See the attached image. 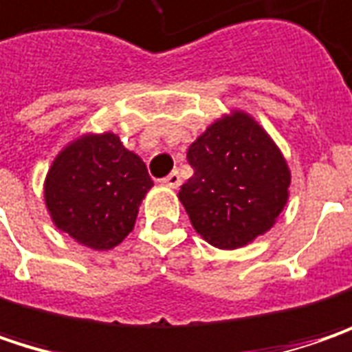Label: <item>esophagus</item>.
I'll return each mask as SVG.
<instances>
[{
    "label": "esophagus",
    "mask_w": 352,
    "mask_h": 352,
    "mask_svg": "<svg viewBox=\"0 0 352 352\" xmlns=\"http://www.w3.org/2000/svg\"><path fill=\"white\" fill-rule=\"evenodd\" d=\"M163 185H167L169 189H177L179 185H181V175H179V171H173V173H169V175L163 179Z\"/></svg>",
    "instance_id": "esophagus-1"
}]
</instances>
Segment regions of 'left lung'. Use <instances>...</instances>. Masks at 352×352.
Returning <instances> with one entry per match:
<instances>
[{"label":"left lung","instance_id":"obj_1","mask_svg":"<svg viewBox=\"0 0 352 352\" xmlns=\"http://www.w3.org/2000/svg\"><path fill=\"white\" fill-rule=\"evenodd\" d=\"M187 160L195 175L177 197L197 234L214 248L250 244L287 205L289 165L272 135L244 110L217 118L192 142Z\"/></svg>","mask_w":352,"mask_h":352}]
</instances>
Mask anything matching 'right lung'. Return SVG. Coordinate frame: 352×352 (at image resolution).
Listing matches in <instances>:
<instances>
[{"mask_svg": "<svg viewBox=\"0 0 352 352\" xmlns=\"http://www.w3.org/2000/svg\"><path fill=\"white\" fill-rule=\"evenodd\" d=\"M151 187L146 163L114 131H88L56 153L43 197L58 230L86 248L110 250L133 230Z\"/></svg>", "mask_w": 352, "mask_h": 352, "instance_id": "1", "label": "right lung"}]
</instances>
